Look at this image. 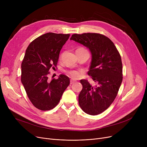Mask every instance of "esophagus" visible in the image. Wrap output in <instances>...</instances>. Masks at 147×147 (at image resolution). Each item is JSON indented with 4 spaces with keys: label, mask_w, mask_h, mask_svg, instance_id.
Masks as SVG:
<instances>
[{
    "label": "esophagus",
    "mask_w": 147,
    "mask_h": 147,
    "mask_svg": "<svg viewBox=\"0 0 147 147\" xmlns=\"http://www.w3.org/2000/svg\"><path fill=\"white\" fill-rule=\"evenodd\" d=\"M75 82H76V81H74V80H70V84H72L74 83Z\"/></svg>",
    "instance_id": "34e87169"
}]
</instances>
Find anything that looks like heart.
<instances>
[{
  "mask_svg": "<svg viewBox=\"0 0 147 147\" xmlns=\"http://www.w3.org/2000/svg\"><path fill=\"white\" fill-rule=\"evenodd\" d=\"M67 73L69 77H70V78L74 79H79L82 75L81 72L77 70H69V71H68Z\"/></svg>",
  "mask_w": 147,
  "mask_h": 147,
  "instance_id": "b5f03b06",
  "label": "heart"
}]
</instances>
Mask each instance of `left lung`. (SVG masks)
<instances>
[{"label":"left lung","instance_id":"obj_1","mask_svg":"<svg viewBox=\"0 0 147 147\" xmlns=\"http://www.w3.org/2000/svg\"><path fill=\"white\" fill-rule=\"evenodd\" d=\"M70 40L89 49L92 59L88 74L96 83L92 86L86 80H80L83 89L79 95V105L88 114H101L113 103L122 82L120 53L113 42L102 34H74Z\"/></svg>","mask_w":147,"mask_h":147}]
</instances>
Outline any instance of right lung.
Instances as JSON below:
<instances>
[{
    "mask_svg": "<svg viewBox=\"0 0 147 147\" xmlns=\"http://www.w3.org/2000/svg\"><path fill=\"white\" fill-rule=\"evenodd\" d=\"M69 37V34L47 33L36 38L26 49L21 80L30 101L40 110L55 107L69 84V78L64 74L48 80L49 69L57 66L61 49Z\"/></svg>",
    "mask_w": 147,
    "mask_h": 147,
    "instance_id": "right-lung-1",
    "label": "right lung"
}]
</instances>
